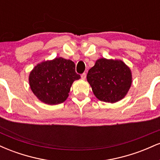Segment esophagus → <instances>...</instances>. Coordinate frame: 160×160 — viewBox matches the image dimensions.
I'll list each match as a JSON object with an SVG mask.
<instances>
[{
	"label": "esophagus",
	"mask_w": 160,
	"mask_h": 160,
	"mask_svg": "<svg viewBox=\"0 0 160 160\" xmlns=\"http://www.w3.org/2000/svg\"><path fill=\"white\" fill-rule=\"evenodd\" d=\"M86 78V73H83V74H81V79H82V80H85Z\"/></svg>",
	"instance_id": "34e87169"
}]
</instances>
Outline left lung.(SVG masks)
<instances>
[{"label": "left lung", "instance_id": "left-lung-1", "mask_svg": "<svg viewBox=\"0 0 160 160\" xmlns=\"http://www.w3.org/2000/svg\"><path fill=\"white\" fill-rule=\"evenodd\" d=\"M87 81L98 100L115 103L126 96L131 87V70L121 60L99 58L88 71Z\"/></svg>", "mask_w": 160, "mask_h": 160}]
</instances>
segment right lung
Returning a JSON list of instances; mask_svg holds the SVG:
<instances>
[{
    "label": "right lung",
    "instance_id": "obj_1",
    "mask_svg": "<svg viewBox=\"0 0 160 160\" xmlns=\"http://www.w3.org/2000/svg\"><path fill=\"white\" fill-rule=\"evenodd\" d=\"M80 76L71 60L58 57L38 64L29 74V85L40 102L54 105L64 102L74 80Z\"/></svg>",
    "mask_w": 160,
    "mask_h": 160
}]
</instances>
